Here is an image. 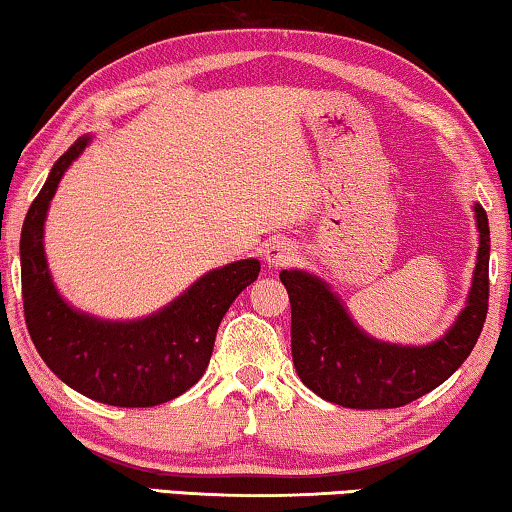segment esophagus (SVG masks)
<instances>
[{"mask_svg":"<svg viewBox=\"0 0 512 512\" xmlns=\"http://www.w3.org/2000/svg\"><path fill=\"white\" fill-rule=\"evenodd\" d=\"M295 254H298V249H295V244L286 238H274L265 244L263 249L265 263H268L270 268H284V265H291V261H295Z\"/></svg>","mask_w":512,"mask_h":512,"instance_id":"34e87169","label":"esophagus"}]
</instances>
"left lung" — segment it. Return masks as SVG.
<instances>
[{
  "label": "left lung",
  "mask_w": 512,
  "mask_h": 512,
  "mask_svg": "<svg viewBox=\"0 0 512 512\" xmlns=\"http://www.w3.org/2000/svg\"><path fill=\"white\" fill-rule=\"evenodd\" d=\"M480 247L466 307L446 335L425 346L379 342L360 330L323 279L302 270L279 274L291 300V351L309 390L346 409H397L455 374L476 346L490 298V224L473 207Z\"/></svg>",
  "instance_id": "8db88e82"
}]
</instances>
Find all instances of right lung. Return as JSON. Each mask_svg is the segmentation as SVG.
I'll return each mask as SVG.
<instances>
[{
    "mask_svg": "<svg viewBox=\"0 0 512 512\" xmlns=\"http://www.w3.org/2000/svg\"><path fill=\"white\" fill-rule=\"evenodd\" d=\"M87 143L90 136L78 138L55 161L22 224L25 323L43 362L80 395L127 409L157 406L201 379L221 318L258 277L261 263L244 258L210 270L168 307L138 321H103L73 309L50 277L43 224L59 180Z\"/></svg>",
    "mask_w": 512,
    "mask_h": 512,
    "instance_id": "right-lung-1",
    "label": "right lung"
}]
</instances>
